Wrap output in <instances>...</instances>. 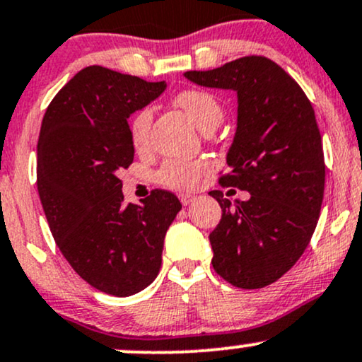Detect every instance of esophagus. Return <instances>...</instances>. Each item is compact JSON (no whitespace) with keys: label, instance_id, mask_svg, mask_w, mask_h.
<instances>
[{"label":"esophagus","instance_id":"obj_1","mask_svg":"<svg viewBox=\"0 0 362 362\" xmlns=\"http://www.w3.org/2000/svg\"><path fill=\"white\" fill-rule=\"evenodd\" d=\"M178 199H180L182 206H190V204L195 200L194 195H189V194H178Z\"/></svg>","mask_w":362,"mask_h":362}]
</instances>
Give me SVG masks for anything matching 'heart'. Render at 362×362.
I'll return each instance as SVG.
<instances>
[{
	"label": "heart",
	"mask_w": 362,
	"mask_h": 362,
	"mask_svg": "<svg viewBox=\"0 0 362 362\" xmlns=\"http://www.w3.org/2000/svg\"><path fill=\"white\" fill-rule=\"evenodd\" d=\"M175 104L190 117V121L197 126L200 132L211 133L223 119L221 104L209 93L199 89H189L180 93L175 98ZM151 110L143 107L133 116L129 133L132 141L136 148L146 146L151 128ZM207 162H180V160H168L156 172V182L160 185L175 190H192L200 184L202 177L209 173Z\"/></svg>",
	"instance_id": "heart-1"
}]
</instances>
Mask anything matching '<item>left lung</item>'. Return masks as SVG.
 <instances>
[{"label": "left lung", "instance_id": "8db88e82", "mask_svg": "<svg viewBox=\"0 0 362 362\" xmlns=\"http://www.w3.org/2000/svg\"><path fill=\"white\" fill-rule=\"evenodd\" d=\"M184 76L238 94L230 172L219 182L250 199L233 204L221 190L209 192L223 209L209 241L217 275L238 288H263L297 263L319 221L325 163L315 112L302 87L267 57Z\"/></svg>", "mask_w": 362, "mask_h": 362}]
</instances>
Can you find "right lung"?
<instances>
[{
	"mask_svg": "<svg viewBox=\"0 0 362 362\" xmlns=\"http://www.w3.org/2000/svg\"><path fill=\"white\" fill-rule=\"evenodd\" d=\"M165 87L90 65L57 93L42 121L37 187L52 236L82 280L115 297L155 280L165 234L182 209L160 189L143 206L124 204L117 178L134 156L128 117Z\"/></svg>",
	"mask_w": 362,
	"mask_h": 362,
	"instance_id": "right-lung-1",
	"label": "right lung"
}]
</instances>
